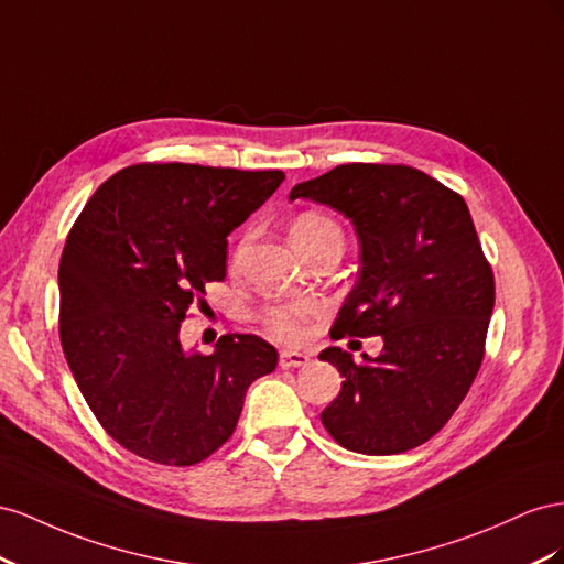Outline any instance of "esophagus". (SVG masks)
Instances as JSON below:
<instances>
[{
	"mask_svg": "<svg viewBox=\"0 0 564 564\" xmlns=\"http://www.w3.org/2000/svg\"><path fill=\"white\" fill-rule=\"evenodd\" d=\"M310 357L302 351H293V349H283L279 354V366L281 368H300V366H307Z\"/></svg>",
	"mask_w": 564,
	"mask_h": 564,
	"instance_id": "1",
	"label": "esophagus"
}]
</instances>
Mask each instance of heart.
Masks as SVG:
<instances>
[{
	"instance_id": "heart-1",
	"label": "heart",
	"mask_w": 564,
	"mask_h": 564,
	"mask_svg": "<svg viewBox=\"0 0 564 564\" xmlns=\"http://www.w3.org/2000/svg\"><path fill=\"white\" fill-rule=\"evenodd\" d=\"M291 236L297 250L307 252L312 246L321 243V240L326 238L343 240V229L340 224L330 219L328 215L310 210V213H302L293 221ZM316 314H321V304L314 300H281L262 307L260 321L267 328V333H271L273 337H279L283 343H295L304 333V321H310Z\"/></svg>"
}]
</instances>
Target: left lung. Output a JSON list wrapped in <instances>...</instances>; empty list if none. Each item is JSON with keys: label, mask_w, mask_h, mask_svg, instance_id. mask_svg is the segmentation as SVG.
<instances>
[{"label": "left lung", "mask_w": 564, "mask_h": 564, "mask_svg": "<svg viewBox=\"0 0 564 564\" xmlns=\"http://www.w3.org/2000/svg\"><path fill=\"white\" fill-rule=\"evenodd\" d=\"M295 198L335 207L359 236V276L330 335L384 343L361 364L340 347L318 354L345 378L321 423L366 456L425 444L468 394L494 312V271L468 205L421 170L378 163L337 165L297 184Z\"/></svg>", "instance_id": "8db88e82"}]
</instances>
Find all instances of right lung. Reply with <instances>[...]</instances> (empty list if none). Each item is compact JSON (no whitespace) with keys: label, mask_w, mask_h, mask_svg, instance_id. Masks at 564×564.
I'll return each instance as SVG.
<instances>
[{"label":"right lung","mask_w":564,"mask_h":564,"mask_svg":"<svg viewBox=\"0 0 564 564\" xmlns=\"http://www.w3.org/2000/svg\"><path fill=\"white\" fill-rule=\"evenodd\" d=\"M281 170L139 163L87 200L58 264V335L96 421L127 452L196 465L227 442L250 384L279 351L248 333L213 354L184 351L182 321L227 276V236L273 191Z\"/></svg>","instance_id":"add662e5"}]
</instances>
